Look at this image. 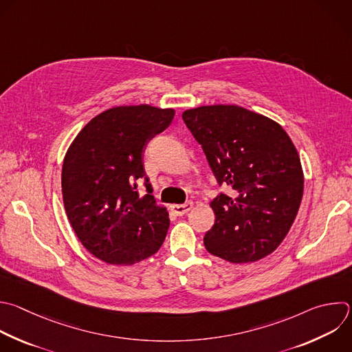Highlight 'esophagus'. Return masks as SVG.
Wrapping results in <instances>:
<instances>
[{
    "label": "esophagus",
    "instance_id": "34e87169",
    "mask_svg": "<svg viewBox=\"0 0 352 352\" xmlns=\"http://www.w3.org/2000/svg\"><path fill=\"white\" fill-rule=\"evenodd\" d=\"M192 207H193V204H192V203H185V204H173V206H171V211H173L175 215H184V214H186Z\"/></svg>",
    "mask_w": 352,
    "mask_h": 352
}]
</instances>
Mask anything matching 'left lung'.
<instances>
[{
  "label": "left lung",
  "instance_id": "obj_1",
  "mask_svg": "<svg viewBox=\"0 0 352 352\" xmlns=\"http://www.w3.org/2000/svg\"><path fill=\"white\" fill-rule=\"evenodd\" d=\"M182 119L218 184L233 189L211 201L215 222L204 236L207 252L233 264L270 256L289 233L304 192L290 137L270 117L238 104L199 106Z\"/></svg>",
  "mask_w": 352,
  "mask_h": 352
}]
</instances>
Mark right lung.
I'll return each mask as SVG.
<instances>
[{"label":"right lung","instance_id":"add662e5","mask_svg":"<svg viewBox=\"0 0 352 352\" xmlns=\"http://www.w3.org/2000/svg\"><path fill=\"white\" fill-rule=\"evenodd\" d=\"M175 110L151 104L116 106L88 122L70 144L62 167V197L81 245L111 265L153 256L170 226L144 171L146 144L173 122ZM145 179L148 195L136 184Z\"/></svg>","mask_w":352,"mask_h":352}]
</instances>
